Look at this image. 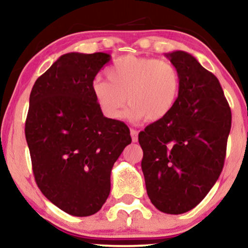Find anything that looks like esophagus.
I'll return each mask as SVG.
<instances>
[{
	"label": "esophagus",
	"mask_w": 248,
	"mask_h": 248,
	"mask_svg": "<svg viewBox=\"0 0 248 248\" xmlns=\"http://www.w3.org/2000/svg\"><path fill=\"white\" fill-rule=\"evenodd\" d=\"M138 135L139 132L136 129H130V136H132V140L133 142H138Z\"/></svg>",
	"instance_id": "obj_1"
}]
</instances>
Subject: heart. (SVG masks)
<instances>
[{
	"label": "heart",
	"instance_id": "heart-1",
	"mask_svg": "<svg viewBox=\"0 0 248 248\" xmlns=\"http://www.w3.org/2000/svg\"><path fill=\"white\" fill-rule=\"evenodd\" d=\"M106 76L108 81L93 80L92 93L102 114L110 120L122 118L127 102L132 121L161 120L171 112L181 90L177 67L153 57L122 56L108 67Z\"/></svg>",
	"mask_w": 248,
	"mask_h": 248
}]
</instances>
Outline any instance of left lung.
<instances>
[{"mask_svg":"<svg viewBox=\"0 0 248 248\" xmlns=\"http://www.w3.org/2000/svg\"><path fill=\"white\" fill-rule=\"evenodd\" d=\"M181 90L167 116L139 134L148 197L160 211L181 215L197 206L224 167L231 108L213 73L184 51L167 53Z\"/></svg>","mask_w":248,"mask_h":248,"instance_id":"left-lung-1","label":"left lung"}]
</instances>
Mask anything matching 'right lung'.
<instances>
[{
    "label": "right lung",
    "mask_w": 248,
    "mask_h": 248,
    "mask_svg": "<svg viewBox=\"0 0 248 248\" xmlns=\"http://www.w3.org/2000/svg\"><path fill=\"white\" fill-rule=\"evenodd\" d=\"M108 53L70 52L37 79L30 93L25 139L35 181L51 203L87 217L110 191V171L132 142L124 122L102 114L92 82Z\"/></svg>",
    "instance_id": "right-lung-1"
}]
</instances>
